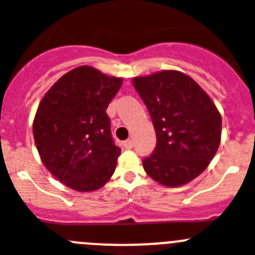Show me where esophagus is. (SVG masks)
Masks as SVG:
<instances>
[{
	"label": "esophagus",
	"mask_w": 255,
	"mask_h": 255,
	"mask_svg": "<svg viewBox=\"0 0 255 255\" xmlns=\"http://www.w3.org/2000/svg\"><path fill=\"white\" fill-rule=\"evenodd\" d=\"M125 147L126 148H132L133 147V141L132 139H127V141H125Z\"/></svg>",
	"instance_id": "obj_1"
}]
</instances>
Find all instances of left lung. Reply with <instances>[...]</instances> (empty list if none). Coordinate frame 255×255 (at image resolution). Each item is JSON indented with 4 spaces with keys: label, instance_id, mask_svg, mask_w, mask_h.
<instances>
[{
    "label": "left lung",
    "instance_id": "1",
    "mask_svg": "<svg viewBox=\"0 0 255 255\" xmlns=\"http://www.w3.org/2000/svg\"><path fill=\"white\" fill-rule=\"evenodd\" d=\"M147 107L157 143L143 160L148 176L180 187L196 179L215 157L221 141V114L203 89L180 71L133 77Z\"/></svg>",
    "mask_w": 255,
    "mask_h": 255
}]
</instances>
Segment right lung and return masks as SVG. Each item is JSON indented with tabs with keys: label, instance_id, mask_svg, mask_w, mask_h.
<instances>
[{
	"label": "right lung",
	"instance_id": "right-lung-1",
	"mask_svg": "<svg viewBox=\"0 0 255 255\" xmlns=\"http://www.w3.org/2000/svg\"><path fill=\"white\" fill-rule=\"evenodd\" d=\"M121 77L90 66L65 73L43 96L33 123L39 156L49 173L77 192L99 189L112 178L121 155L107 108Z\"/></svg>",
	"mask_w": 255,
	"mask_h": 255
}]
</instances>
